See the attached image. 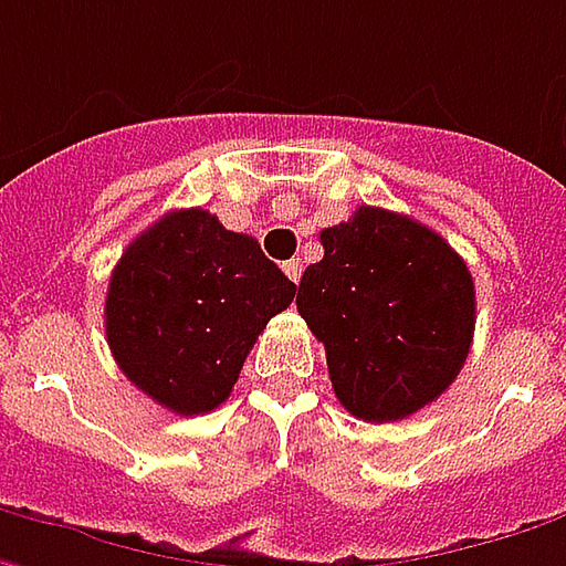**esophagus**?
<instances>
[{"label": "esophagus", "mask_w": 566, "mask_h": 566, "mask_svg": "<svg viewBox=\"0 0 566 566\" xmlns=\"http://www.w3.org/2000/svg\"><path fill=\"white\" fill-rule=\"evenodd\" d=\"M282 269H284V275H287L291 282H294V284L301 282V262H297V259H287Z\"/></svg>", "instance_id": "34e87169"}]
</instances>
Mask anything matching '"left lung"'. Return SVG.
Returning <instances> with one entry per match:
<instances>
[{
  "label": "left lung",
  "instance_id": "1",
  "mask_svg": "<svg viewBox=\"0 0 566 566\" xmlns=\"http://www.w3.org/2000/svg\"><path fill=\"white\" fill-rule=\"evenodd\" d=\"M297 313L323 342L338 402L399 421L459 377L475 332V282L453 247L408 214L360 209L323 234Z\"/></svg>",
  "mask_w": 566,
  "mask_h": 566
}]
</instances>
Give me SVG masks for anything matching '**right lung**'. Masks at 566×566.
<instances>
[{"label":"right lung","instance_id":"1","mask_svg":"<svg viewBox=\"0 0 566 566\" xmlns=\"http://www.w3.org/2000/svg\"><path fill=\"white\" fill-rule=\"evenodd\" d=\"M294 291L253 237L206 209L167 211L113 269L107 345L148 399L206 415L231 396L259 332Z\"/></svg>","mask_w":566,"mask_h":566}]
</instances>
